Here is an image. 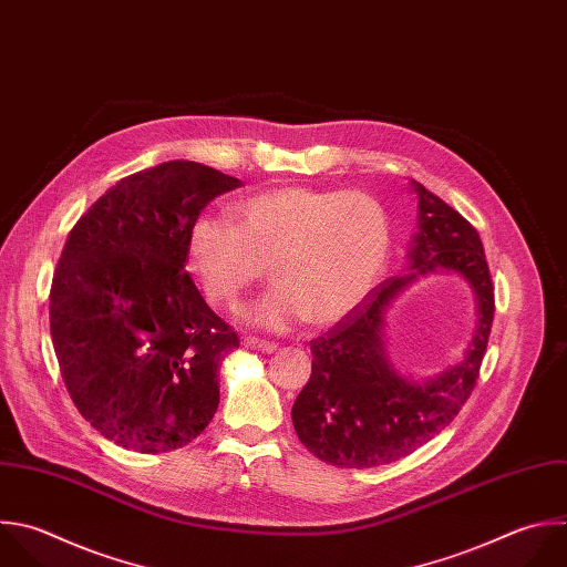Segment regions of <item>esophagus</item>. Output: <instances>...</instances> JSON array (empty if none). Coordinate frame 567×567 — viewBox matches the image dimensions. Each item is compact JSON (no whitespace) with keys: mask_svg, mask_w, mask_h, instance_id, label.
<instances>
[{"mask_svg":"<svg viewBox=\"0 0 567 567\" xmlns=\"http://www.w3.org/2000/svg\"><path fill=\"white\" fill-rule=\"evenodd\" d=\"M241 343H244L246 348H250V350H259V352H266V354H272V352L277 350V343H272V341H261V339H257V337H244Z\"/></svg>","mask_w":567,"mask_h":567,"instance_id":"1","label":"esophagus"}]
</instances>
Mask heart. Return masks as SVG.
<instances>
[{
    "instance_id": "heart-1",
    "label": "heart",
    "mask_w": 567,
    "mask_h": 567,
    "mask_svg": "<svg viewBox=\"0 0 567 567\" xmlns=\"http://www.w3.org/2000/svg\"><path fill=\"white\" fill-rule=\"evenodd\" d=\"M390 252L385 208L365 193L275 188L235 208V224L199 215L186 235V264L206 297L224 308L266 275L275 288L244 321L284 330L297 319L328 326L372 288Z\"/></svg>"
}]
</instances>
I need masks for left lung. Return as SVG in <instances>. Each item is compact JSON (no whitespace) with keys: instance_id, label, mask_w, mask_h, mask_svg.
<instances>
[{"instance_id":"8db88e82","label":"left lung","mask_w":567,"mask_h":567,"mask_svg":"<svg viewBox=\"0 0 567 567\" xmlns=\"http://www.w3.org/2000/svg\"><path fill=\"white\" fill-rule=\"evenodd\" d=\"M419 228L408 259L410 272L372 288L341 321L310 341L312 374L292 405L299 441L339 467H377L408 456L458 414L474 390L494 319V286L483 244L443 199L412 182ZM450 269L475 290L480 321L461 364L414 384L401 378L382 348V315L419 274Z\"/></svg>"}]
</instances>
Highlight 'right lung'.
<instances>
[{"label": "right lung", "instance_id": "right-lung-1", "mask_svg": "<svg viewBox=\"0 0 567 567\" xmlns=\"http://www.w3.org/2000/svg\"><path fill=\"white\" fill-rule=\"evenodd\" d=\"M241 182L197 162L120 179L73 226L51 286V337L82 416L157 454L197 439L219 405L237 332L186 272V235Z\"/></svg>", "mask_w": 567, "mask_h": 567}]
</instances>
